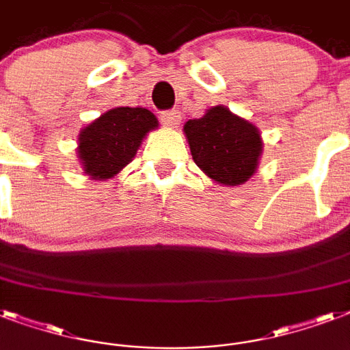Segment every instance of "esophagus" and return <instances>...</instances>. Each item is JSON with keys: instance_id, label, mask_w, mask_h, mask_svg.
I'll return each mask as SVG.
<instances>
[{"instance_id": "esophagus-1", "label": "esophagus", "mask_w": 350, "mask_h": 350, "mask_svg": "<svg viewBox=\"0 0 350 350\" xmlns=\"http://www.w3.org/2000/svg\"><path fill=\"white\" fill-rule=\"evenodd\" d=\"M159 120H161L165 126H176L180 125L181 114L178 111H163L159 114Z\"/></svg>"}]
</instances>
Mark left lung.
I'll return each mask as SVG.
<instances>
[{"mask_svg": "<svg viewBox=\"0 0 350 350\" xmlns=\"http://www.w3.org/2000/svg\"><path fill=\"white\" fill-rule=\"evenodd\" d=\"M194 163L224 185H241L254 174L261 154L260 132L225 107H213L183 126Z\"/></svg>", "mask_w": 350, "mask_h": 350, "instance_id": "1", "label": "left lung"}]
</instances>
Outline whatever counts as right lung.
<instances>
[{
  "label": "right lung",
  "instance_id": "1",
  "mask_svg": "<svg viewBox=\"0 0 350 350\" xmlns=\"http://www.w3.org/2000/svg\"><path fill=\"white\" fill-rule=\"evenodd\" d=\"M158 120L147 109L116 107L101 114L79 134V159L92 178L107 180L118 174L136 156L137 147Z\"/></svg>",
  "mask_w": 350,
  "mask_h": 350
}]
</instances>
